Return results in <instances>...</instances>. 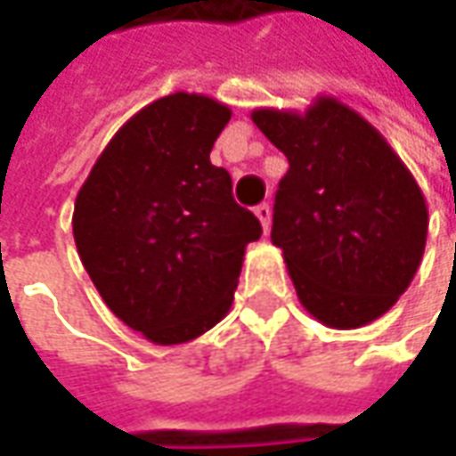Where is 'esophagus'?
<instances>
[{"label": "esophagus", "mask_w": 456, "mask_h": 456, "mask_svg": "<svg viewBox=\"0 0 456 456\" xmlns=\"http://www.w3.org/2000/svg\"><path fill=\"white\" fill-rule=\"evenodd\" d=\"M256 218L261 220V225H264V233H269V228H272V205H269V202H261V205H256Z\"/></svg>", "instance_id": "obj_1"}]
</instances>
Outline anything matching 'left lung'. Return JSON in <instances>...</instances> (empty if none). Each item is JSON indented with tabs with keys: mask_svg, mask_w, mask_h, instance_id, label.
<instances>
[{
	"mask_svg": "<svg viewBox=\"0 0 456 456\" xmlns=\"http://www.w3.org/2000/svg\"><path fill=\"white\" fill-rule=\"evenodd\" d=\"M254 124L289 159L272 240L305 309L355 330L386 314L419 272L429 210L406 165L338 98L305 114L258 109Z\"/></svg>",
	"mask_w": 456,
	"mask_h": 456,
	"instance_id": "obj_1",
	"label": "left lung"
}]
</instances>
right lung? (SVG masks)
<instances>
[{
  "mask_svg": "<svg viewBox=\"0 0 456 456\" xmlns=\"http://www.w3.org/2000/svg\"><path fill=\"white\" fill-rule=\"evenodd\" d=\"M231 109L172 94L134 114L101 151L73 210L78 256L116 317L157 345L195 340L233 302L261 223L210 165Z\"/></svg>",
  "mask_w": 456,
  "mask_h": 456,
  "instance_id": "right-lung-1",
  "label": "right lung"
}]
</instances>
